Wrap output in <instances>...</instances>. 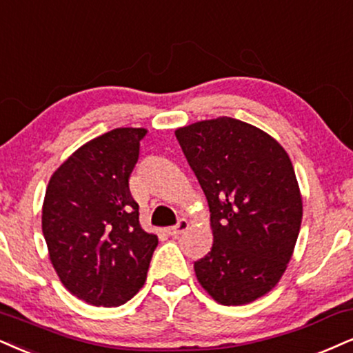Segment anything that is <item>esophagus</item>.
I'll use <instances>...</instances> for the list:
<instances>
[{
  "mask_svg": "<svg viewBox=\"0 0 353 353\" xmlns=\"http://www.w3.org/2000/svg\"><path fill=\"white\" fill-rule=\"evenodd\" d=\"M190 228V223L186 219H180L178 221V224L176 225H173L172 229H168V234L170 236H178V234H181V232H185L186 229Z\"/></svg>",
  "mask_w": 353,
  "mask_h": 353,
  "instance_id": "1",
  "label": "esophagus"
}]
</instances>
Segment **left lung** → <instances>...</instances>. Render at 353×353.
I'll return each instance as SVG.
<instances>
[{
    "instance_id": "left-lung-1",
    "label": "left lung",
    "mask_w": 353,
    "mask_h": 353,
    "mask_svg": "<svg viewBox=\"0 0 353 353\" xmlns=\"http://www.w3.org/2000/svg\"><path fill=\"white\" fill-rule=\"evenodd\" d=\"M175 136L211 212L212 249L194 262L199 285L224 306L255 301L275 288L296 245L303 199L293 163L272 136L234 117Z\"/></svg>"
}]
</instances>
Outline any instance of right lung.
Masks as SVG:
<instances>
[{"mask_svg":"<svg viewBox=\"0 0 353 353\" xmlns=\"http://www.w3.org/2000/svg\"><path fill=\"white\" fill-rule=\"evenodd\" d=\"M142 128H117L86 142L50 176L42 232L50 262L73 296L93 306L128 303L147 278L159 239L139 223L129 176Z\"/></svg>","mask_w":353,"mask_h":353,"instance_id":"1","label":"right lung"}]
</instances>
